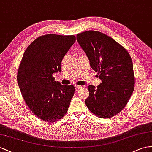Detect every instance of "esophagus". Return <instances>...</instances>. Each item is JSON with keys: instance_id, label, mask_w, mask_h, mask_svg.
Segmentation results:
<instances>
[{"instance_id": "1", "label": "esophagus", "mask_w": 152, "mask_h": 152, "mask_svg": "<svg viewBox=\"0 0 152 152\" xmlns=\"http://www.w3.org/2000/svg\"><path fill=\"white\" fill-rule=\"evenodd\" d=\"M82 88V86H80V85H75V89L76 91H78L79 89Z\"/></svg>"}]
</instances>
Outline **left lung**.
Segmentation results:
<instances>
[{
    "label": "left lung",
    "instance_id": "left-lung-1",
    "mask_svg": "<svg viewBox=\"0 0 152 152\" xmlns=\"http://www.w3.org/2000/svg\"><path fill=\"white\" fill-rule=\"evenodd\" d=\"M77 40L86 53L91 68L102 83L89 85L85 104L99 118H112L126 105L134 89L133 63L125 48L107 34L96 31L77 34Z\"/></svg>",
    "mask_w": 152,
    "mask_h": 152
}]
</instances>
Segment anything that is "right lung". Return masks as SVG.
Listing matches in <instances>:
<instances>
[{"instance_id":"1","label":"right lung","mask_w":152,"mask_h":152,"mask_svg":"<svg viewBox=\"0 0 152 152\" xmlns=\"http://www.w3.org/2000/svg\"><path fill=\"white\" fill-rule=\"evenodd\" d=\"M76 41L75 35L48 34L38 37L25 50L17 73L23 98L34 115L55 122L67 113L75 88L54 80L61 62Z\"/></svg>"}]
</instances>
